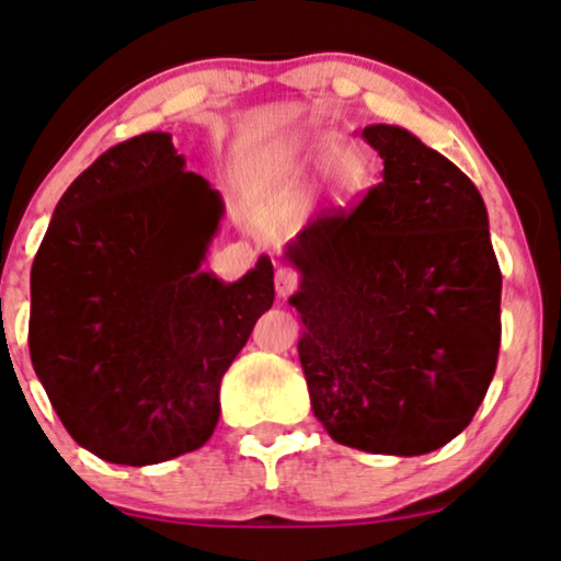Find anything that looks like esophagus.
I'll list each match as a JSON object with an SVG mask.
<instances>
[{
	"instance_id": "1",
	"label": "esophagus",
	"mask_w": 561,
	"mask_h": 561,
	"mask_svg": "<svg viewBox=\"0 0 561 561\" xmlns=\"http://www.w3.org/2000/svg\"><path fill=\"white\" fill-rule=\"evenodd\" d=\"M274 285H276V295H279V298H287V295H293L295 289H298V274L293 272V268H276V279H274Z\"/></svg>"
}]
</instances>
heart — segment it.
<instances>
[{
	"label": "heart",
	"instance_id": "heart-1",
	"mask_svg": "<svg viewBox=\"0 0 561 561\" xmlns=\"http://www.w3.org/2000/svg\"><path fill=\"white\" fill-rule=\"evenodd\" d=\"M293 167L300 174L323 172L327 191L336 204H350L374 182V159L363 146L336 144L334 135L310 133L295 146Z\"/></svg>",
	"mask_w": 561,
	"mask_h": 561
}]
</instances>
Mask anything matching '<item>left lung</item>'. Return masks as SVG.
<instances>
[{
  "label": "left lung",
  "instance_id": "1",
  "mask_svg": "<svg viewBox=\"0 0 561 561\" xmlns=\"http://www.w3.org/2000/svg\"><path fill=\"white\" fill-rule=\"evenodd\" d=\"M360 138L383 159L379 185L285 248L300 272V366L336 444L428 455L468 428L494 379L502 272L460 167L404 127Z\"/></svg>",
  "mask_w": 561,
  "mask_h": 561
}]
</instances>
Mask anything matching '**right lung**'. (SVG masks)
<instances>
[{"label": "right lung", "instance_id": "right-lung-1", "mask_svg": "<svg viewBox=\"0 0 561 561\" xmlns=\"http://www.w3.org/2000/svg\"><path fill=\"white\" fill-rule=\"evenodd\" d=\"M221 216L161 130L101 153L54 208L31 268V360L101 460L167 462L219 423L221 376L274 302L268 255L238 282L204 272Z\"/></svg>", "mask_w": 561, "mask_h": 561}]
</instances>
